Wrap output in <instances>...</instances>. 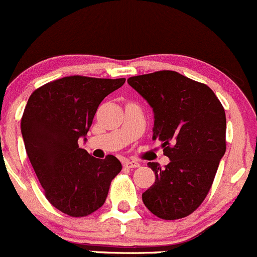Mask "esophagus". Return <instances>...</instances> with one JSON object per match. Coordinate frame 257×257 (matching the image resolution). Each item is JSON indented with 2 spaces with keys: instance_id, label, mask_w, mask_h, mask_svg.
I'll return each mask as SVG.
<instances>
[{
  "instance_id": "esophagus-1",
  "label": "esophagus",
  "mask_w": 257,
  "mask_h": 257,
  "mask_svg": "<svg viewBox=\"0 0 257 257\" xmlns=\"http://www.w3.org/2000/svg\"><path fill=\"white\" fill-rule=\"evenodd\" d=\"M123 166L126 168H139L140 167V163L137 161H131V160H126L123 161Z\"/></svg>"
}]
</instances>
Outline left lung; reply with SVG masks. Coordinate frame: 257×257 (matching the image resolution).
Segmentation results:
<instances>
[{
	"instance_id": "obj_1",
	"label": "left lung",
	"mask_w": 257,
	"mask_h": 257,
	"mask_svg": "<svg viewBox=\"0 0 257 257\" xmlns=\"http://www.w3.org/2000/svg\"><path fill=\"white\" fill-rule=\"evenodd\" d=\"M127 83L153 109V140L171 160L148 162L156 181L142 194L148 210L165 220L192 214L210 190L226 150V117L214 91L177 71L131 76Z\"/></svg>"
}]
</instances>
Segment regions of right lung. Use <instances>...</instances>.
I'll return each instance as SVG.
<instances>
[{"instance_id": "obj_1", "label": "right lung", "mask_w": 257, "mask_h": 257, "mask_svg": "<svg viewBox=\"0 0 257 257\" xmlns=\"http://www.w3.org/2000/svg\"><path fill=\"white\" fill-rule=\"evenodd\" d=\"M125 78L71 75L36 89L25 107L21 131L26 152L48 202L74 218L90 215L105 203L120 161L105 160L79 148L102 100Z\"/></svg>"}]
</instances>
